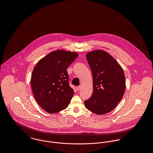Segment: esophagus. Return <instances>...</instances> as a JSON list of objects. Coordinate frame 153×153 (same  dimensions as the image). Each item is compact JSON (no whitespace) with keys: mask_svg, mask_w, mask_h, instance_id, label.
<instances>
[{"mask_svg":"<svg viewBox=\"0 0 153 153\" xmlns=\"http://www.w3.org/2000/svg\"><path fill=\"white\" fill-rule=\"evenodd\" d=\"M81 89V86H78V87H76V90L77 91H80Z\"/></svg>","mask_w":153,"mask_h":153,"instance_id":"34e87169","label":"esophagus"}]
</instances>
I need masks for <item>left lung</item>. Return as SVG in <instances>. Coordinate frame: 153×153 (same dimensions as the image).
<instances>
[{"mask_svg": "<svg viewBox=\"0 0 153 153\" xmlns=\"http://www.w3.org/2000/svg\"><path fill=\"white\" fill-rule=\"evenodd\" d=\"M93 77V93L84 102L85 108L97 114L112 111L123 98L126 90L124 72L117 61L107 52L90 51L86 55Z\"/></svg>", "mask_w": 153, "mask_h": 153, "instance_id": "1", "label": "left lung"}]
</instances>
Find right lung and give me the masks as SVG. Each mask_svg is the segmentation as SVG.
<instances>
[{"mask_svg": "<svg viewBox=\"0 0 153 153\" xmlns=\"http://www.w3.org/2000/svg\"><path fill=\"white\" fill-rule=\"evenodd\" d=\"M76 52L57 50L47 54L35 66L30 80L34 97L48 113L67 108L74 91L69 86L67 68L78 56Z\"/></svg>", "mask_w": 153, "mask_h": 153, "instance_id": "obj_1", "label": "right lung"}]
</instances>
